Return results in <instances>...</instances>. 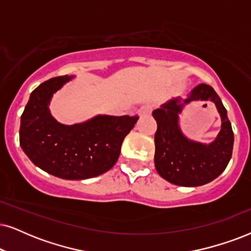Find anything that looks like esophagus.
<instances>
[{
	"label": "esophagus",
	"instance_id": "1",
	"mask_svg": "<svg viewBox=\"0 0 251 251\" xmlns=\"http://www.w3.org/2000/svg\"><path fill=\"white\" fill-rule=\"evenodd\" d=\"M151 106H149V105H144V106H141L138 111H136V113H138V116L142 117V116L148 115V113H151Z\"/></svg>",
	"mask_w": 251,
	"mask_h": 251
}]
</instances>
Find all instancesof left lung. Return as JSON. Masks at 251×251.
I'll list each match as a JSON object with an SVG mask.
<instances>
[{
    "label": "left lung",
    "mask_w": 251,
    "mask_h": 251,
    "mask_svg": "<svg viewBox=\"0 0 251 251\" xmlns=\"http://www.w3.org/2000/svg\"><path fill=\"white\" fill-rule=\"evenodd\" d=\"M193 100H211L221 115L222 129L211 144L186 138L179 127L182 107ZM153 117L157 123L154 162L162 178L179 186H201L212 182L226 169L233 153L234 133L227 110L213 88L198 84L188 98H173L154 110Z\"/></svg>",
    "instance_id": "1"
}]
</instances>
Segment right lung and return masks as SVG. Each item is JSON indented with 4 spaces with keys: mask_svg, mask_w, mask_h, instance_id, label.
Segmentation results:
<instances>
[{
    "mask_svg": "<svg viewBox=\"0 0 251 251\" xmlns=\"http://www.w3.org/2000/svg\"><path fill=\"white\" fill-rule=\"evenodd\" d=\"M74 76L50 78L34 89L21 117L20 145L34 166L63 179L100 176L115 166L125 136L138 117L98 115L63 125L50 115V102Z\"/></svg>",
    "mask_w": 251,
    "mask_h": 251,
    "instance_id": "right-lung-1",
    "label": "right lung"
}]
</instances>
